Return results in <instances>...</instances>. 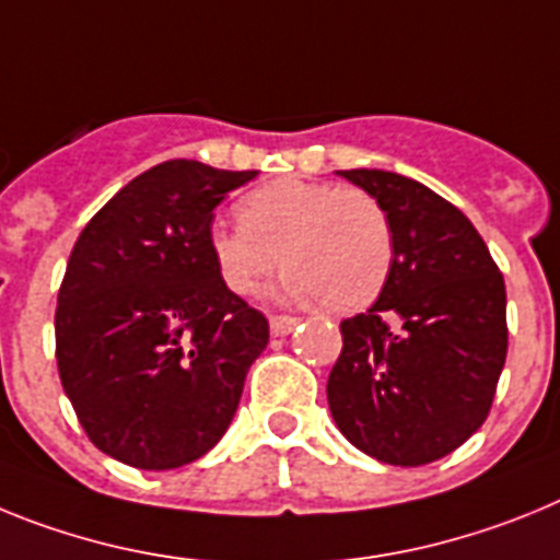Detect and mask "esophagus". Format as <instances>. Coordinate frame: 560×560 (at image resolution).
<instances>
[{"mask_svg":"<svg viewBox=\"0 0 560 560\" xmlns=\"http://www.w3.org/2000/svg\"><path fill=\"white\" fill-rule=\"evenodd\" d=\"M295 327H299V318H293V315H270V332L276 338L279 335H290Z\"/></svg>","mask_w":560,"mask_h":560,"instance_id":"34e87169","label":"esophagus"}]
</instances>
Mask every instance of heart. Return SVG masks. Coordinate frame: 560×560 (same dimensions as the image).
Listing matches in <instances>:
<instances>
[{
  "mask_svg": "<svg viewBox=\"0 0 560 560\" xmlns=\"http://www.w3.org/2000/svg\"><path fill=\"white\" fill-rule=\"evenodd\" d=\"M236 220L208 233L213 265L236 295L256 293L284 259L290 299L352 313L381 299L395 270V222L366 188L284 177L245 194Z\"/></svg>",
  "mask_w": 560,
  "mask_h": 560,
  "instance_id": "obj_1",
  "label": "heart"
}]
</instances>
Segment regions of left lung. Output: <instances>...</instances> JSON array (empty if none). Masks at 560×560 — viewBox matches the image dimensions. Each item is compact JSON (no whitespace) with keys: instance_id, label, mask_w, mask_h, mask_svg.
Instances as JSON below:
<instances>
[{"instance_id":"obj_1","label":"left lung","mask_w":560,"mask_h":560,"mask_svg":"<svg viewBox=\"0 0 560 560\" xmlns=\"http://www.w3.org/2000/svg\"><path fill=\"white\" fill-rule=\"evenodd\" d=\"M395 222V270L366 313L340 320L327 381L340 434L386 465L417 468L488 420L508 358L504 276L470 220L402 174L340 172Z\"/></svg>"}]
</instances>
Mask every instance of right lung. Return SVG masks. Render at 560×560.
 Returning <instances> with one entry per match:
<instances>
[{
	"mask_svg": "<svg viewBox=\"0 0 560 560\" xmlns=\"http://www.w3.org/2000/svg\"><path fill=\"white\" fill-rule=\"evenodd\" d=\"M256 172L197 160L154 165L78 236L58 287V377L90 442L143 470L188 465L222 440L265 313L213 265V208Z\"/></svg>",
	"mask_w": 560,
	"mask_h": 560,
	"instance_id": "right-lung-1",
	"label": "right lung"
}]
</instances>
